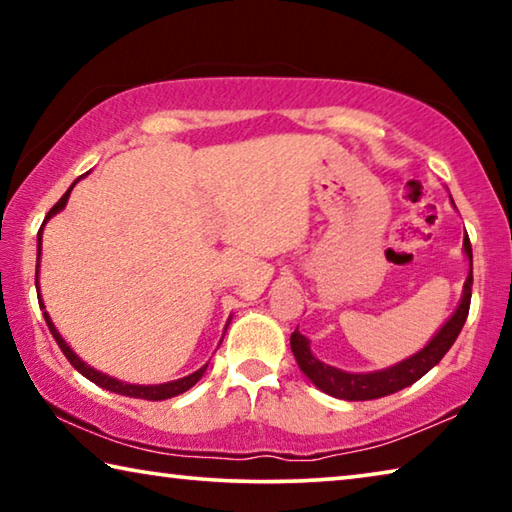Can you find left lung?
Returning a JSON list of instances; mask_svg holds the SVG:
<instances>
[{"label":"left lung","instance_id":"8db88e82","mask_svg":"<svg viewBox=\"0 0 512 512\" xmlns=\"http://www.w3.org/2000/svg\"><path fill=\"white\" fill-rule=\"evenodd\" d=\"M463 250H465L467 262H470V273H467V280L463 284V296H461V302H458L456 311L447 318V323L431 336V341L424 345L422 350L411 354L409 359H402L400 363H395V366L372 370V372H348V370L334 368L329 366V363H323L314 357L309 339L307 336H302L296 329V332L291 334V352L293 357H296L300 370L309 377L311 384L327 395L339 397V400L366 402V400H377V397H386L391 393L402 391V388L415 384L420 377L427 375V372L445 357L447 350L452 348L456 336L461 334V329L465 325L467 311H470L472 246H470V237L467 235L463 239Z\"/></svg>","mask_w":512,"mask_h":512}]
</instances>
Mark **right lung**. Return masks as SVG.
I'll use <instances>...</instances> for the list:
<instances>
[{
	"label": "right lung",
	"mask_w": 512,
	"mask_h": 512,
	"mask_svg": "<svg viewBox=\"0 0 512 512\" xmlns=\"http://www.w3.org/2000/svg\"><path fill=\"white\" fill-rule=\"evenodd\" d=\"M85 176H88V173H85ZM81 178H83V176H81ZM81 178H79V180H81ZM79 180H74L72 187H69L67 192L63 194V198H60V201H58L54 207H51L49 214L45 216V221H42V228H40V232H38V259H36V289H38V291H40L38 273H40V255H42V230H45V223L51 219V216L65 210V205H67V201H69V194H72V189H74V185H76V183H79ZM38 305H40V309H42V316H45V320H47V327H49L51 336H54V339H56L58 348L63 350V354L67 357V361L72 363V366H74L76 370H79L85 379H90L92 384H97V386H101V388H106V391H110V393H119V395H126V397H137V400L160 402V400H169V397H176V395H180V393L189 391V388H192V386L196 384V381L205 375L207 363H205L203 368H198L196 372H192V375L180 377V379H173V381H167V384L142 386V384H128V381H119V379H115V377L106 375V372H99L97 368L88 366V363H85V361L79 357V354H76L72 348H69L67 341L63 339V336H60V332L56 329L54 320H51V316L47 314L45 302H42V296H40V293H38ZM228 323H230V320H228ZM225 329H228V327H225ZM221 341H223V339H221Z\"/></svg>",
	"instance_id": "1"
}]
</instances>
